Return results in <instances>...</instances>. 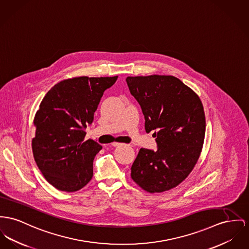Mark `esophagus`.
I'll list each match as a JSON object with an SVG mask.
<instances>
[{"mask_svg":"<svg viewBox=\"0 0 249 249\" xmlns=\"http://www.w3.org/2000/svg\"><path fill=\"white\" fill-rule=\"evenodd\" d=\"M111 145H112V146H114V147H116V146H121V145H123V143L114 142H112V143H111Z\"/></svg>","mask_w":249,"mask_h":249,"instance_id":"34e87169","label":"esophagus"}]
</instances>
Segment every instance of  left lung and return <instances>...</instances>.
Here are the masks:
<instances>
[{
  "label": "left lung",
  "mask_w": 249,
  "mask_h": 249,
  "mask_svg": "<svg viewBox=\"0 0 249 249\" xmlns=\"http://www.w3.org/2000/svg\"><path fill=\"white\" fill-rule=\"evenodd\" d=\"M130 93L140 104L145 131L158 150L141 148L131 167V178L150 194L169 191L184 181L198 161L206 118L198 95L173 75L128 76Z\"/></svg>",
  "instance_id": "obj_1"
}]
</instances>
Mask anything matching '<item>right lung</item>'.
Masks as SVG:
<instances>
[{"mask_svg": "<svg viewBox=\"0 0 249 249\" xmlns=\"http://www.w3.org/2000/svg\"><path fill=\"white\" fill-rule=\"evenodd\" d=\"M113 77L78 76L55 84L34 118V159L45 179L55 189L79 191L93 176V160L102 146L85 140L104 91Z\"/></svg>", "mask_w": 249, "mask_h": 249, "instance_id": "right-lung-1", "label": "right lung"}]
</instances>
